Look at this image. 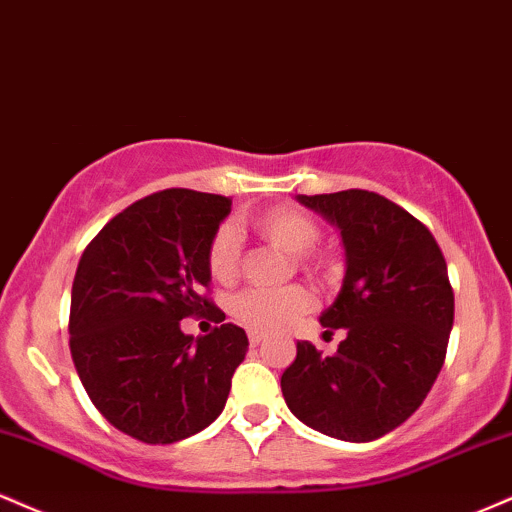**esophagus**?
Listing matches in <instances>:
<instances>
[{"mask_svg": "<svg viewBox=\"0 0 512 512\" xmlns=\"http://www.w3.org/2000/svg\"><path fill=\"white\" fill-rule=\"evenodd\" d=\"M263 340H266V335H263V333H258V330H249V342H251V347L261 345Z\"/></svg>", "mask_w": 512, "mask_h": 512, "instance_id": "1", "label": "esophagus"}]
</instances>
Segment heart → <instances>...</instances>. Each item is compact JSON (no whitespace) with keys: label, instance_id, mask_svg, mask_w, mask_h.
<instances>
[{"label":"heart","instance_id":"heart-1","mask_svg":"<svg viewBox=\"0 0 512 512\" xmlns=\"http://www.w3.org/2000/svg\"><path fill=\"white\" fill-rule=\"evenodd\" d=\"M251 227L268 244L294 256V263L318 278H330L338 270L333 254L318 251V222L297 208H270L251 218ZM206 263L210 278L232 282L239 275V239L230 225H220L208 242ZM314 306V294L304 285L280 290H244L232 302V311L244 326L254 330H278Z\"/></svg>","mask_w":512,"mask_h":512}]
</instances>
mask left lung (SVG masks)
<instances>
[{
    "instance_id": "1",
    "label": "left lung",
    "mask_w": 512,
    "mask_h": 512,
    "mask_svg": "<svg viewBox=\"0 0 512 512\" xmlns=\"http://www.w3.org/2000/svg\"><path fill=\"white\" fill-rule=\"evenodd\" d=\"M297 201L342 234L345 280L321 326L345 328L347 338L333 357L297 342L282 395L321 434L376 441L417 412L446 359L455 314L446 258L429 227L374 191Z\"/></svg>"
}]
</instances>
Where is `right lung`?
<instances>
[{
  "label": "right lung",
  "mask_w": 512,
  "mask_h": 512,
  "mask_svg": "<svg viewBox=\"0 0 512 512\" xmlns=\"http://www.w3.org/2000/svg\"><path fill=\"white\" fill-rule=\"evenodd\" d=\"M232 198L165 189L114 215L78 261L69 347L90 402L114 429L143 443H177L225 410L249 340L203 294L208 242ZM210 313V336L178 321Z\"/></svg>",
  "instance_id": "right-lung-1"
}]
</instances>
